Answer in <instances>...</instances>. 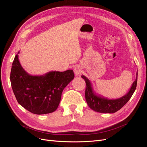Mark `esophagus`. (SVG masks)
Wrapping results in <instances>:
<instances>
[{"label": "esophagus", "mask_w": 147, "mask_h": 147, "mask_svg": "<svg viewBox=\"0 0 147 147\" xmlns=\"http://www.w3.org/2000/svg\"><path fill=\"white\" fill-rule=\"evenodd\" d=\"M74 70V73H75V75H77V76H79V75H80V74L82 73V70L80 67L77 66V67H75Z\"/></svg>", "instance_id": "34e87169"}]
</instances>
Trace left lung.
Wrapping results in <instances>:
<instances>
[{"mask_svg":"<svg viewBox=\"0 0 147 147\" xmlns=\"http://www.w3.org/2000/svg\"><path fill=\"white\" fill-rule=\"evenodd\" d=\"M82 78L86 82L85 99L88 106L92 110L99 113H113L121 109L131 99L136 89L137 83V72L136 79L133 82L129 91L127 94L116 99H109L107 97L99 95L94 91L92 84L88 78L82 75Z\"/></svg>","mask_w":147,"mask_h":147,"instance_id":"1","label":"left lung"}]
</instances>
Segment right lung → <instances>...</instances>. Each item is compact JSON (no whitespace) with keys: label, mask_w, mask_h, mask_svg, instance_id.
<instances>
[{"label":"right lung","mask_w":147,"mask_h":147,"mask_svg":"<svg viewBox=\"0 0 147 147\" xmlns=\"http://www.w3.org/2000/svg\"><path fill=\"white\" fill-rule=\"evenodd\" d=\"M19 53L15 56L10 73L11 85L18 102L34 114L55 112L64 89L74 78L73 70L51 71L43 75H31L21 66Z\"/></svg>","instance_id":"right-lung-1"}]
</instances>
